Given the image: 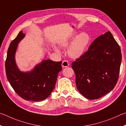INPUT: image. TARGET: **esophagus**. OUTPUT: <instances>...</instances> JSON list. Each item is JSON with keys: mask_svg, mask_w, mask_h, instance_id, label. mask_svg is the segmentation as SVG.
<instances>
[{"mask_svg": "<svg viewBox=\"0 0 126 126\" xmlns=\"http://www.w3.org/2000/svg\"><path fill=\"white\" fill-rule=\"evenodd\" d=\"M69 65L70 64H69V62H68L67 61L64 60L63 61V63H62V66H63V67H66L69 66Z\"/></svg>", "mask_w": 126, "mask_h": 126, "instance_id": "esophagus-1", "label": "esophagus"}]
</instances>
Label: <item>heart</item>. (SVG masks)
Here are the masks:
<instances>
[{"instance_id":"heart-1","label":"heart","mask_w":126,"mask_h":126,"mask_svg":"<svg viewBox=\"0 0 126 126\" xmlns=\"http://www.w3.org/2000/svg\"><path fill=\"white\" fill-rule=\"evenodd\" d=\"M76 34H74L70 37L62 40L59 42L60 46L63 47H67L76 37ZM89 41L90 36L87 33L83 32L79 34L68 48L67 52L69 56L73 59H78L82 56ZM54 50L57 53H60V50L58 48L55 47Z\"/></svg>"}]
</instances>
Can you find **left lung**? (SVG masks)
I'll return each mask as SVG.
<instances>
[{
	"label": "left lung",
	"mask_w": 126,
	"mask_h": 126,
	"mask_svg": "<svg viewBox=\"0 0 126 126\" xmlns=\"http://www.w3.org/2000/svg\"><path fill=\"white\" fill-rule=\"evenodd\" d=\"M121 60L120 47L111 32L97 37L87 51L72 63L80 94L96 100L112 91L118 81Z\"/></svg>",
	"instance_id": "1"
}]
</instances>
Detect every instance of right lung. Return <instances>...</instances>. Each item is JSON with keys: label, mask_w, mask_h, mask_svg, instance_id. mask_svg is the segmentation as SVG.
Segmentation results:
<instances>
[{"label": "right lung", "mask_w": 126, "mask_h": 126, "mask_svg": "<svg viewBox=\"0 0 126 126\" xmlns=\"http://www.w3.org/2000/svg\"><path fill=\"white\" fill-rule=\"evenodd\" d=\"M25 36L21 31L11 42L5 61L6 77L15 92L21 98L26 101H43L50 95L54 89L57 75L62 70V62L44 60L32 71H20L15 55L18 43Z\"/></svg>", "instance_id": "obj_1"}]
</instances>
